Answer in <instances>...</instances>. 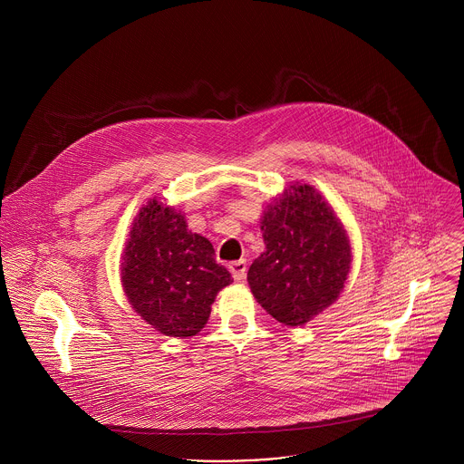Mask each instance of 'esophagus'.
Instances as JSON below:
<instances>
[{"label":"esophagus","instance_id":"obj_1","mask_svg":"<svg viewBox=\"0 0 464 464\" xmlns=\"http://www.w3.org/2000/svg\"><path fill=\"white\" fill-rule=\"evenodd\" d=\"M229 272L233 276L235 281H244L246 279V272H247V266H246V260H235L229 264Z\"/></svg>","mask_w":464,"mask_h":464}]
</instances>
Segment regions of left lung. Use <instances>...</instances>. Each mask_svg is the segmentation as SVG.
<instances>
[{"label":"left lung","instance_id":"1","mask_svg":"<svg viewBox=\"0 0 464 464\" xmlns=\"http://www.w3.org/2000/svg\"><path fill=\"white\" fill-rule=\"evenodd\" d=\"M266 251L247 283L258 304L286 326L333 304L351 270V246L334 211L310 185H292L260 222Z\"/></svg>","mask_w":464,"mask_h":464}]
</instances>
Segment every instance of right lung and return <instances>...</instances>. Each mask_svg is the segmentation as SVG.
<instances>
[{
  "label": "right lung",
  "instance_id": "obj_1",
  "mask_svg": "<svg viewBox=\"0 0 464 464\" xmlns=\"http://www.w3.org/2000/svg\"><path fill=\"white\" fill-rule=\"evenodd\" d=\"M121 277L134 310L174 338L200 333L218 290L233 281L217 264L213 244L156 200L140 211L130 231Z\"/></svg>",
  "mask_w": 464,
  "mask_h": 464
}]
</instances>
